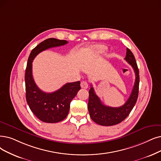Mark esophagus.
Segmentation results:
<instances>
[{"label":"esophagus","instance_id":"esophagus-1","mask_svg":"<svg viewBox=\"0 0 161 161\" xmlns=\"http://www.w3.org/2000/svg\"><path fill=\"white\" fill-rule=\"evenodd\" d=\"M80 86L82 88H84V89H86L88 87V85L87 82L86 81H82L80 83Z\"/></svg>","mask_w":161,"mask_h":161}]
</instances>
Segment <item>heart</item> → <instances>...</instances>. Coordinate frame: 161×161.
Returning a JSON list of instances; mask_svg holds the SVG:
<instances>
[{"instance_id": "1", "label": "heart", "mask_w": 161, "mask_h": 161, "mask_svg": "<svg viewBox=\"0 0 161 161\" xmlns=\"http://www.w3.org/2000/svg\"><path fill=\"white\" fill-rule=\"evenodd\" d=\"M107 50V47L105 46H103V45H97L94 47H93L91 51H93L96 54H102L104 52H106V51Z\"/></svg>"}]
</instances>
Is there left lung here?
Here are the masks:
<instances>
[{
  "label": "left lung",
  "instance_id": "8db88e82",
  "mask_svg": "<svg viewBox=\"0 0 161 161\" xmlns=\"http://www.w3.org/2000/svg\"><path fill=\"white\" fill-rule=\"evenodd\" d=\"M125 60L133 67L136 74V80L130 96L123 106L113 108L104 105L100 98L96 94L92 85L89 90L88 112L91 119L97 124L111 126L119 124L129 115L137 102L139 94V73L136 58L131 50L128 48H127Z\"/></svg>",
  "mask_w": 161,
  "mask_h": 161
}]
</instances>
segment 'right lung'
I'll use <instances>...</instances> for the list:
<instances>
[{
	"mask_svg": "<svg viewBox=\"0 0 161 161\" xmlns=\"http://www.w3.org/2000/svg\"><path fill=\"white\" fill-rule=\"evenodd\" d=\"M67 43L66 40L49 38L32 49L28 60L25 73V98L31 112L38 119L46 123H57L67 116L70 102L80 89V82L67 83L51 93L43 92L37 87L33 79L32 62L42 51Z\"/></svg>",
	"mask_w": 161,
	"mask_h": 161,
	"instance_id": "right-lung-1",
	"label": "right lung"
}]
</instances>
